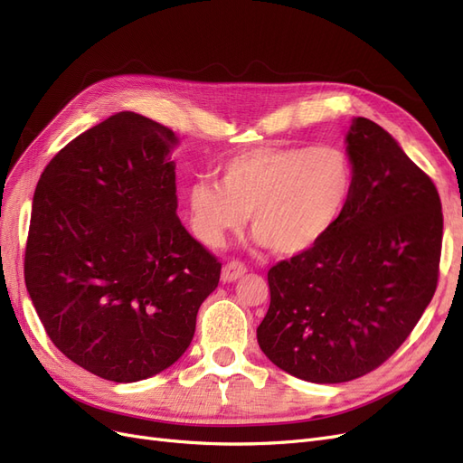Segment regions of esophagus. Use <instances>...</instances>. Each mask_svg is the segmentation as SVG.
<instances>
[{
	"mask_svg": "<svg viewBox=\"0 0 463 463\" xmlns=\"http://www.w3.org/2000/svg\"><path fill=\"white\" fill-rule=\"evenodd\" d=\"M245 272H247V269H245L243 262H240V260H230V262L222 269V282H223V284L235 282V279L241 278Z\"/></svg>",
	"mask_w": 463,
	"mask_h": 463,
	"instance_id": "obj_1",
	"label": "esophagus"
}]
</instances>
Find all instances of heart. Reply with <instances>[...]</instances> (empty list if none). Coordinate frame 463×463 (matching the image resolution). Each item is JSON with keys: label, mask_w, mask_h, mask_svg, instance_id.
Here are the masks:
<instances>
[{"label": "heart", "mask_w": 463, "mask_h": 463, "mask_svg": "<svg viewBox=\"0 0 463 463\" xmlns=\"http://www.w3.org/2000/svg\"><path fill=\"white\" fill-rule=\"evenodd\" d=\"M222 186L197 181L187 191L193 233L222 247L250 214L253 232L274 253L298 255L317 245L352 197L354 167L335 146H260L222 165Z\"/></svg>", "instance_id": "1"}]
</instances>
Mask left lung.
Instances as JSON below:
<instances>
[{"mask_svg":"<svg viewBox=\"0 0 463 463\" xmlns=\"http://www.w3.org/2000/svg\"><path fill=\"white\" fill-rule=\"evenodd\" d=\"M352 197L322 240L269 270L257 328L276 367L317 384L374 371L411 334L439 284L442 204L432 179L381 125L345 137Z\"/></svg>","mask_w":463,"mask_h":463,"instance_id":"obj_1","label":"left lung"}]
</instances>
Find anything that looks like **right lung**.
<instances>
[{"mask_svg": "<svg viewBox=\"0 0 463 463\" xmlns=\"http://www.w3.org/2000/svg\"><path fill=\"white\" fill-rule=\"evenodd\" d=\"M175 133L119 111L42 172L24 284L60 352L89 373L137 383L189 347L222 262L177 218Z\"/></svg>", "mask_w": 463, "mask_h": 463, "instance_id": "add662e5", "label": "right lung"}]
</instances>
